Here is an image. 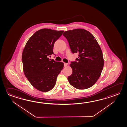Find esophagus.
Wrapping results in <instances>:
<instances>
[{
    "label": "esophagus",
    "mask_w": 127,
    "mask_h": 127,
    "mask_svg": "<svg viewBox=\"0 0 127 127\" xmlns=\"http://www.w3.org/2000/svg\"><path fill=\"white\" fill-rule=\"evenodd\" d=\"M67 65V63H64V67L66 66Z\"/></svg>",
    "instance_id": "esophagus-1"
}]
</instances>
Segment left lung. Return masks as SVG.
<instances>
[{
    "label": "left lung",
    "instance_id": "1",
    "mask_svg": "<svg viewBox=\"0 0 127 127\" xmlns=\"http://www.w3.org/2000/svg\"><path fill=\"white\" fill-rule=\"evenodd\" d=\"M73 54H78L76 61L71 62L72 74L68 77L70 84L78 89L92 87L97 81L104 65L101 49L93 35L83 29L64 32Z\"/></svg>",
    "mask_w": 127,
    "mask_h": 127
}]
</instances>
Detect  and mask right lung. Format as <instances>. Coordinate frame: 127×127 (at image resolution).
Returning <instances> with one entry per match:
<instances>
[{"label":"right lung","instance_id":"add662e5","mask_svg":"<svg viewBox=\"0 0 127 127\" xmlns=\"http://www.w3.org/2000/svg\"><path fill=\"white\" fill-rule=\"evenodd\" d=\"M63 32L49 29L40 30L29 39L24 49L22 61L24 73L39 91L46 92L51 90L63 68V63L48 58L54 54V43Z\"/></svg>","mask_w":127,"mask_h":127}]
</instances>
